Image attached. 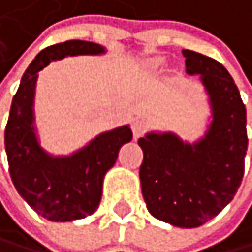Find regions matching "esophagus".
<instances>
[{
  "instance_id": "34e87169",
  "label": "esophagus",
  "mask_w": 252,
  "mask_h": 252,
  "mask_svg": "<svg viewBox=\"0 0 252 252\" xmlns=\"http://www.w3.org/2000/svg\"><path fill=\"white\" fill-rule=\"evenodd\" d=\"M145 130H147V121H145V119L136 118L131 122V131H133V134L136 138H139Z\"/></svg>"
}]
</instances>
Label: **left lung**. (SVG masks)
I'll return each mask as SVG.
<instances>
[{"label":"left lung","mask_w":252,"mask_h":252,"mask_svg":"<svg viewBox=\"0 0 252 252\" xmlns=\"http://www.w3.org/2000/svg\"><path fill=\"white\" fill-rule=\"evenodd\" d=\"M186 72L198 74L212 121L204 136L184 142L173 133H147L139 169L142 197L155 219L197 228L219 215L237 193L245 172L246 108L234 79L217 60L183 49Z\"/></svg>","instance_id":"obj_1"}]
</instances>
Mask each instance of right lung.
I'll list each match as a JSON object with an SVG mask.
<instances>
[{
    "instance_id": "right-lung-1",
    "label": "right lung",
    "mask_w": 252,
    "mask_h": 252,
    "mask_svg": "<svg viewBox=\"0 0 252 252\" xmlns=\"http://www.w3.org/2000/svg\"><path fill=\"white\" fill-rule=\"evenodd\" d=\"M105 48L69 40L43 49L32 60L12 99L4 144L13 186L31 208L51 221L85 219L99 208L103 177L130 142L128 125L100 133L69 157H52L44 150L33 127V97L38 71L68 55H99Z\"/></svg>"
}]
</instances>
